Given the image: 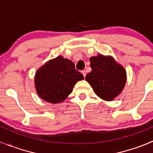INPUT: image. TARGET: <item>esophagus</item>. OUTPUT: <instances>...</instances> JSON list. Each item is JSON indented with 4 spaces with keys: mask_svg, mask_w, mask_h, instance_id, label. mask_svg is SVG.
Here are the masks:
<instances>
[{
    "mask_svg": "<svg viewBox=\"0 0 153 153\" xmlns=\"http://www.w3.org/2000/svg\"><path fill=\"white\" fill-rule=\"evenodd\" d=\"M81 73L83 74V75H84V77L86 76V71H85V70H82V71H81Z\"/></svg>",
    "mask_w": 153,
    "mask_h": 153,
    "instance_id": "34e87169",
    "label": "esophagus"
}]
</instances>
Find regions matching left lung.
I'll return each instance as SVG.
<instances>
[{
    "label": "left lung",
    "instance_id": "left-lung-1",
    "mask_svg": "<svg viewBox=\"0 0 153 153\" xmlns=\"http://www.w3.org/2000/svg\"><path fill=\"white\" fill-rule=\"evenodd\" d=\"M92 71L86 75V81L95 93L105 101H112L122 92L126 72L111 57L99 54L90 59Z\"/></svg>",
    "mask_w": 153,
    "mask_h": 153
}]
</instances>
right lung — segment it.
Masks as SVG:
<instances>
[{
	"label": "right lung",
	"mask_w": 153,
	"mask_h": 153,
	"mask_svg": "<svg viewBox=\"0 0 153 153\" xmlns=\"http://www.w3.org/2000/svg\"><path fill=\"white\" fill-rule=\"evenodd\" d=\"M84 79L70 60L62 56L49 60L39 68L35 75L37 93L46 102L59 103L72 92L74 85Z\"/></svg>",
	"instance_id": "right-lung-1"
}]
</instances>
